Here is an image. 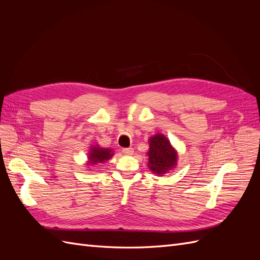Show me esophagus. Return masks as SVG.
Returning a JSON list of instances; mask_svg holds the SVG:
<instances>
[{"instance_id":"esophagus-1","label":"esophagus","mask_w":260,"mask_h":260,"mask_svg":"<svg viewBox=\"0 0 260 260\" xmlns=\"http://www.w3.org/2000/svg\"><path fill=\"white\" fill-rule=\"evenodd\" d=\"M122 153H123L124 155H132V154H133V148H132V147L122 148Z\"/></svg>"}]
</instances>
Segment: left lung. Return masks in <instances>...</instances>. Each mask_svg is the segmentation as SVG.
I'll return each instance as SVG.
<instances>
[{
  "instance_id": "left-lung-1",
  "label": "left lung",
  "mask_w": 260,
  "mask_h": 260,
  "mask_svg": "<svg viewBox=\"0 0 260 260\" xmlns=\"http://www.w3.org/2000/svg\"><path fill=\"white\" fill-rule=\"evenodd\" d=\"M147 166L155 176L162 177L174 170L178 164V152L162 133H157L148 139Z\"/></svg>"
}]
</instances>
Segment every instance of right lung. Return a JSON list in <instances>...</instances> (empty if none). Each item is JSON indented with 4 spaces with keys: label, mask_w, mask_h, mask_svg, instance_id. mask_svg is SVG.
<instances>
[{
    "label": "right lung",
    "mask_w": 260,
    "mask_h": 260,
    "mask_svg": "<svg viewBox=\"0 0 260 260\" xmlns=\"http://www.w3.org/2000/svg\"><path fill=\"white\" fill-rule=\"evenodd\" d=\"M114 156V151L112 148H104L99 144L91 145L90 151L88 153V160H86V166L95 167L96 165L104 164Z\"/></svg>",
    "instance_id": "right-lung-1"
}]
</instances>
